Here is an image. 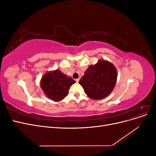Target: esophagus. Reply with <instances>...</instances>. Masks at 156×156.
Listing matches in <instances>:
<instances>
[{"instance_id": "1", "label": "esophagus", "mask_w": 156, "mask_h": 156, "mask_svg": "<svg viewBox=\"0 0 156 156\" xmlns=\"http://www.w3.org/2000/svg\"><path fill=\"white\" fill-rule=\"evenodd\" d=\"M75 81H76V82H79V78H78V79H75Z\"/></svg>"}]
</instances>
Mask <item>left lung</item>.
Wrapping results in <instances>:
<instances>
[{
    "label": "left lung",
    "mask_w": 156,
    "mask_h": 156,
    "mask_svg": "<svg viewBox=\"0 0 156 156\" xmlns=\"http://www.w3.org/2000/svg\"><path fill=\"white\" fill-rule=\"evenodd\" d=\"M117 70L108 60L100 59L89 66L79 83L87 95L92 100H101L114 89L117 81Z\"/></svg>",
    "instance_id": "8db88e82"
}]
</instances>
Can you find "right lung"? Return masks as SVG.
I'll use <instances>...</instances> for the list:
<instances>
[{"instance_id":"right-lung-1","label":"right lung","mask_w":156,"mask_h":156,"mask_svg":"<svg viewBox=\"0 0 156 156\" xmlns=\"http://www.w3.org/2000/svg\"><path fill=\"white\" fill-rule=\"evenodd\" d=\"M75 83L60 69L49 71L45 73L40 81V87L45 95L51 100L60 101L68 95L69 87Z\"/></svg>"}]
</instances>
